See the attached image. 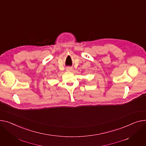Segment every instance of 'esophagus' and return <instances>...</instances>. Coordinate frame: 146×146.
Segmentation results:
<instances>
[{
    "label": "esophagus",
    "mask_w": 146,
    "mask_h": 146,
    "mask_svg": "<svg viewBox=\"0 0 146 146\" xmlns=\"http://www.w3.org/2000/svg\"><path fill=\"white\" fill-rule=\"evenodd\" d=\"M66 70L67 71H72V68L70 67H66Z\"/></svg>",
    "instance_id": "esophagus-1"
}]
</instances>
